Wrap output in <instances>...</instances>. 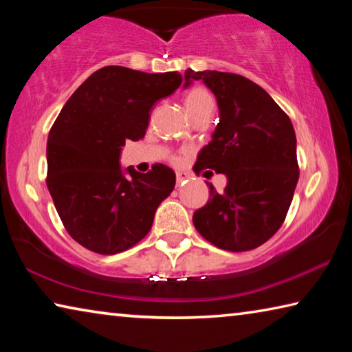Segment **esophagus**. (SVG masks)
<instances>
[{"label": "esophagus", "mask_w": 352, "mask_h": 352, "mask_svg": "<svg viewBox=\"0 0 352 352\" xmlns=\"http://www.w3.org/2000/svg\"><path fill=\"white\" fill-rule=\"evenodd\" d=\"M188 180V174H184V172H177V186H182V184Z\"/></svg>", "instance_id": "1"}]
</instances>
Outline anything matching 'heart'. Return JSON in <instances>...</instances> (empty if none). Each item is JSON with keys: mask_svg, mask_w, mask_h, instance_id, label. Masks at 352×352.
<instances>
[{"mask_svg": "<svg viewBox=\"0 0 352 352\" xmlns=\"http://www.w3.org/2000/svg\"><path fill=\"white\" fill-rule=\"evenodd\" d=\"M184 107H186L189 116L192 118L200 111H204L206 109H212L214 102H212L211 94L208 93L205 88L197 87V88H192V90L188 93L186 99H184Z\"/></svg>", "mask_w": 352, "mask_h": 352, "instance_id": "heart-1", "label": "heart"}]
</instances>
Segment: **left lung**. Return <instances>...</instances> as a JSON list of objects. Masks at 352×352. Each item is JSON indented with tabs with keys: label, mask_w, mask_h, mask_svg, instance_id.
I'll return each instance as SVG.
<instances>
[{
	"label": "left lung",
	"mask_w": 352,
	"mask_h": 352,
	"mask_svg": "<svg viewBox=\"0 0 352 352\" xmlns=\"http://www.w3.org/2000/svg\"><path fill=\"white\" fill-rule=\"evenodd\" d=\"M204 80L214 93L220 121L194 169L228 178L194 212L195 230L228 252H247L276 233L287 216L300 177L296 136L290 118L264 88L247 77L220 71L184 73V87Z\"/></svg>",
	"instance_id": "left-lung-1"
}]
</instances>
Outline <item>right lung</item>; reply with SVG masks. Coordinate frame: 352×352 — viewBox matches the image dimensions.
<instances>
[{"label":"right lung","instance_id":"obj_1","mask_svg":"<svg viewBox=\"0 0 352 352\" xmlns=\"http://www.w3.org/2000/svg\"><path fill=\"white\" fill-rule=\"evenodd\" d=\"M182 82L177 71L104 67L58 113L47 136L46 184L63 226L82 247L116 254L151 231L155 211L174 190L175 172L164 164L147 174L132 166L122 170L119 157L127 140L144 138L153 104Z\"/></svg>","mask_w":352,"mask_h":352}]
</instances>
